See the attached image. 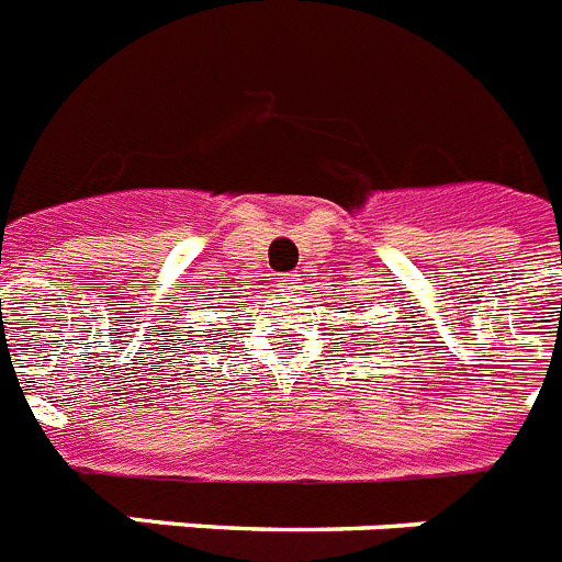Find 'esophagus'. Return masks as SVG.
Returning a JSON list of instances; mask_svg holds the SVG:
<instances>
[{
  "label": "esophagus",
  "mask_w": 562,
  "mask_h": 562,
  "mask_svg": "<svg viewBox=\"0 0 562 562\" xmlns=\"http://www.w3.org/2000/svg\"><path fill=\"white\" fill-rule=\"evenodd\" d=\"M277 291L285 296H296L300 294V273H285L277 280Z\"/></svg>",
  "instance_id": "esophagus-1"
}]
</instances>
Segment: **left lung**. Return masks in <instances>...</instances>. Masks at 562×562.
Wrapping results in <instances>:
<instances>
[{
	"mask_svg": "<svg viewBox=\"0 0 562 562\" xmlns=\"http://www.w3.org/2000/svg\"><path fill=\"white\" fill-rule=\"evenodd\" d=\"M353 328H362V325H353Z\"/></svg>",
	"mask_w": 562,
	"mask_h": 562,
	"instance_id": "1",
	"label": "left lung"
}]
</instances>
